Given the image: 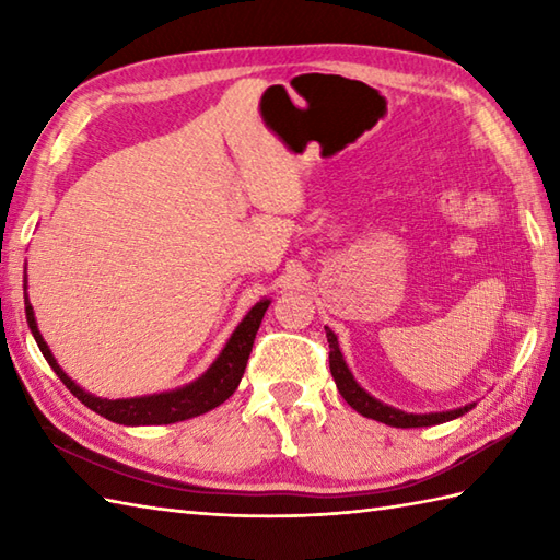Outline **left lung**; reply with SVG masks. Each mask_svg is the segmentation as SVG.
Returning <instances> with one entry per match:
<instances>
[{
    "label": "left lung",
    "instance_id": "1",
    "mask_svg": "<svg viewBox=\"0 0 560 560\" xmlns=\"http://www.w3.org/2000/svg\"><path fill=\"white\" fill-rule=\"evenodd\" d=\"M325 329H327V341H329V371H331V377H335L339 395L347 399L355 411L368 416V419H375L380 423H387V425H395V428H421V425H435V423L452 421V419H457V416L474 409V404H467V407H459V409H452V411L407 413L401 409L389 407V404H383L380 399L368 395V392L359 383H355L347 361H343V355L339 351V341L335 337V331H331L329 327H325Z\"/></svg>",
    "mask_w": 560,
    "mask_h": 560
}]
</instances>
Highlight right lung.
<instances>
[{
	"mask_svg": "<svg viewBox=\"0 0 560 560\" xmlns=\"http://www.w3.org/2000/svg\"><path fill=\"white\" fill-rule=\"evenodd\" d=\"M23 295H26V287H23ZM269 303L271 301L267 299L259 301L253 311L243 317V323L235 327L229 343H225L223 351L219 353V359L213 361L209 365V371L201 377H197L195 383L177 387L173 392H161V395L132 397V399H101L96 395H91V392L81 389L74 380H71L62 368L57 365L50 347H47L38 325H35V315H33V305L28 303V295H26V319L35 337V343H38V349L45 355V361L52 365L57 377L62 380L67 389L81 404H86L91 411L101 413L103 419L122 423V425H161V423H175V421L192 419V416H199V413H207L211 409H217L219 404H223L233 395L237 385H241L249 351H253V343H255V335Z\"/></svg>",
	"mask_w": 560,
	"mask_h": 560,
	"instance_id": "add662e5",
	"label": "right lung"
}]
</instances>
